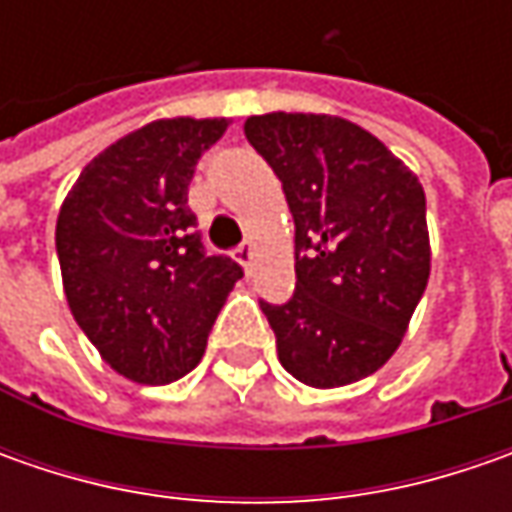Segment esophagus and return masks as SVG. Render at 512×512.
Wrapping results in <instances>:
<instances>
[{"mask_svg":"<svg viewBox=\"0 0 512 512\" xmlns=\"http://www.w3.org/2000/svg\"><path fill=\"white\" fill-rule=\"evenodd\" d=\"M253 256H256V253H253V245H250V242H242V245L236 247V259L242 262V267H245V270H250V267H253Z\"/></svg>","mask_w":512,"mask_h":512,"instance_id":"esophagus-1","label":"esophagus"}]
</instances>
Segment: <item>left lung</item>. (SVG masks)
Masks as SVG:
<instances>
[{
  "label": "left lung",
  "mask_w": 512,
  "mask_h": 512,
  "mask_svg": "<svg viewBox=\"0 0 512 512\" xmlns=\"http://www.w3.org/2000/svg\"><path fill=\"white\" fill-rule=\"evenodd\" d=\"M245 136L279 176L296 225L293 296L259 302L279 362L310 387L359 382L393 356L427 287L422 185L339 116H250Z\"/></svg>",
  "instance_id": "obj_1"
}]
</instances>
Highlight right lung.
I'll return each instance as SVG.
<instances>
[{
    "label": "right lung",
    "instance_id": "right-lung-1",
    "mask_svg": "<svg viewBox=\"0 0 512 512\" xmlns=\"http://www.w3.org/2000/svg\"><path fill=\"white\" fill-rule=\"evenodd\" d=\"M227 119H162L102 150L68 193L56 256L70 313L102 359L139 384L190 373L239 262L207 253L187 187Z\"/></svg>",
    "mask_w": 512,
    "mask_h": 512
}]
</instances>
